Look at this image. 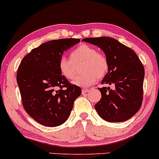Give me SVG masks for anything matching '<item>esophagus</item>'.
<instances>
[{
	"label": "esophagus",
	"mask_w": 159,
	"mask_h": 159,
	"mask_svg": "<svg viewBox=\"0 0 159 159\" xmlns=\"http://www.w3.org/2000/svg\"><path fill=\"white\" fill-rule=\"evenodd\" d=\"M89 92V89H83V90H82V92H83V94H85L87 93V92Z\"/></svg>",
	"instance_id": "obj_1"
}]
</instances>
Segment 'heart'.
Listing matches in <instances>:
<instances>
[{
    "instance_id": "1",
    "label": "heart",
    "mask_w": 159,
    "mask_h": 159,
    "mask_svg": "<svg viewBox=\"0 0 159 159\" xmlns=\"http://www.w3.org/2000/svg\"><path fill=\"white\" fill-rule=\"evenodd\" d=\"M71 59L65 56L61 57L58 62L60 74L67 80H71L75 74L74 63L84 62L82 76H76L73 80L74 85L80 87H88L93 84L97 77L103 78L107 74L109 68L107 58L104 55L98 52L93 46L82 44L71 52Z\"/></svg>"
}]
</instances>
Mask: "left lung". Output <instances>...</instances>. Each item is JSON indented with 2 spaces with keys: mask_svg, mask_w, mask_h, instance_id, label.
Segmentation results:
<instances>
[{
  "mask_svg": "<svg viewBox=\"0 0 159 159\" xmlns=\"http://www.w3.org/2000/svg\"><path fill=\"white\" fill-rule=\"evenodd\" d=\"M82 41L98 46L107 58L109 68L101 84L115 88H99L101 98L94 105L98 115L110 122H122L134 116L143 101L145 71L136 53L116 39L89 37Z\"/></svg>",
  "mask_w": 159,
  "mask_h": 159,
  "instance_id": "left-lung-1",
  "label": "left lung"
}]
</instances>
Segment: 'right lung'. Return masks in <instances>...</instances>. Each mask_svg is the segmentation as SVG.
I'll list each match as a JSON object with an SVG mask.
<instances>
[{
  "label": "right lung",
  "mask_w": 159,
  "mask_h": 159,
  "mask_svg": "<svg viewBox=\"0 0 159 159\" xmlns=\"http://www.w3.org/2000/svg\"><path fill=\"white\" fill-rule=\"evenodd\" d=\"M80 42L65 38L48 41L23 58L16 80L27 113L43 125L55 127L68 119L74 101L81 94L60 74L58 62L63 53Z\"/></svg>",
  "instance_id": "obj_1"
}]
</instances>
